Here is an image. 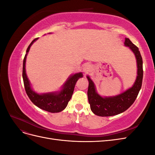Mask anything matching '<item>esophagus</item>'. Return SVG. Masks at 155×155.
I'll return each instance as SVG.
<instances>
[{
	"label": "esophagus",
	"mask_w": 155,
	"mask_h": 155,
	"mask_svg": "<svg viewBox=\"0 0 155 155\" xmlns=\"http://www.w3.org/2000/svg\"><path fill=\"white\" fill-rule=\"evenodd\" d=\"M83 72H85V74H87L88 72H90L91 70H92V67L91 64H85V65L83 66Z\"/></svg>",
	"instance_id": "esophagus-1"
}]
</instances>
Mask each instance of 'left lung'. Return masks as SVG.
<instances>
[{
    "label": "left lung",
    "instance_id": "obj_1",
    "mask_svg": "<svg viewBox=\"0 0 155 155\" xmlns=\"http://www.w3.org/2000/svg\"><path fill=\"white\" fill-rule=\"evenodd\" d=\"M125 46H128L133 51L137 62V77L132 87L123 93L115 96L101 97L97 93L94 83L89 76L88 100L91 109L94 114L100 116H111L124 112L133 105L137 99L142 87L143 79V61L138 48L129 38H125Z\"/></svg>",
    "mask_w": 155,
    "mask_h": 155
}]
</instances>
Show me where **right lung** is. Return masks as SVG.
I'll return each mask as SVG.
<instances>
[{
	"label": "right lung",
	"mask_w": 155,
	"mask_h": 155,
	"mask_svg": "<svg viewBox=\"0 0 155 155\" xmlns=\"http://www.w3.org/2000/svg\"><path fill=\"white\" fill-rule=\"evenodd\" d=\"M36 38L31 41L26 50V54L23 60L22 67V78L24 81V85L25 91L28 96L29 97L31 102L38 107L40 109L50 112H59L63 110L68 105V103L71 99L73 94L75 85L79 78L83 77L81 72L72 75L67 79V81L64 84L63 88L59 92L37 94L32 90L30 85V83L26 74L25 64L26 60V56L30 50L31 45L37 40Z\"/></svg>",
	"instance_id": "right-lung-1"
}]
</instances>
